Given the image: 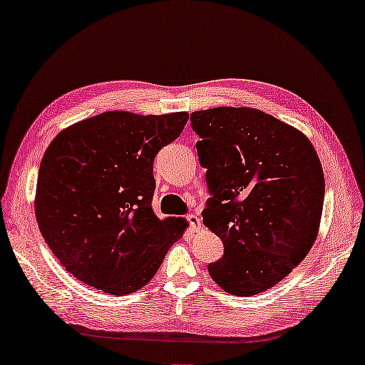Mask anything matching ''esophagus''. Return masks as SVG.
<instances>
[{
	"label": "esophagus",
	"mask_w": 365,
	"mask_h": 365,
	"mask_svg": "<svg viewBox=\"0 0 365 365\" xmlns=\"http://www.w3.org/2000/svg\"><path fill=\"white\" fill-rule=\"evenodd\" d=\"M186 220L189 222L190 228H192L194 231H197V230H200V228H202V222H200V218L197 217V215H187Z\"/></svg>",
	"instance_id": "1"
}]
</instances>
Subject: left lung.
I'll return each mask as SVG.
<instances>
[{"label":"left lung","mask_w":365,"mask_h":365,"mask_svg":"<svg viewBox=\"0 0 365 365\" xmlns=\"http://www.w3.org/2000/svg\"><path fill=\"white\" fill-rule=\"evenodd\" d=\"M190 121L213 194L204 225L225 244L208 273L232 296H255L288 277L319 236L320 158L299 129L249 106L194 111Z\"/></svg>","instance_id":"obj_1"}]
</instances>
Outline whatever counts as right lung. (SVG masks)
<instances>
[{"mask_svg":"<svg viewBox=\"0 0 365 365\" xmlns=\"http://www.w3.org/2000/svg\"><path fill=\"white\" fill-rule=\"evenodd\" d=\"M189 113L106 111L71 124L48 145L35 192L41 236L66 270L113 296L158 272L184 218L153 213V160L178 139Z\"/></svg>","mask_w":365,"mask_h":365,"instance_id":"right-lung-1","label":"right lung"}]
</instances>
